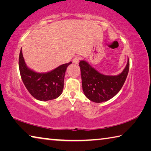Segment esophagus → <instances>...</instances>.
Wrapping results in <instances>:
<instances>
[{
    "instance_id": "34e87169",
    "label": "esophagus",
    "mask_w": 151,
    "mask_h": 151,
    "mask_svg": "<svg viewBox=\"0 0 151 151\" xmlns=\"http://www.w3.org/2000/svg\"><path fill=\"white\" fill-rule=\"evenodd\" d=\"M79 60H80V57H75V58L73 59V62L75 64H78L79 63Z\"/></svg>"
}]
</instances>
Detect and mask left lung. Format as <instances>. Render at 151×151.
Masks as SVG:
<instances>
[{
    "mask_svg": "<svg viewBox=\"0 0 151 151\" xmlns=\"http://www.w3.org/2000/svg\"><path fill=\"white\" fill-rule=\"evenodd\" d=\"M82 86L85 95L94 103H103L114 97L123 86L129 70V59L123 71L118 75H105L86 62L81 60Z\"/></svg>",
    "mask_w": 151,
    "mask_h": 151,
    "instance_id": "obj_1",
    "label": "left lung"
}]
</instances>
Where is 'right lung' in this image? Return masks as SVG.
Listing matches in <instances>:
<instances>
[{
  "label": "right lung",
  "instance_id": "right-lung-1",
  "mask_svg": "<svg viewBox=\"0 0 151 151\" xmlns=\"http://www.w3.org/2000/svg\"><path fill=\"white\" fill-rule=\"evenodd\" d=\"M71 63L63 64L50 72L39 73L27 67L22 50L19 55V66L22 82L30 94L41 101L55 99L62 94L66 70Z\"/></svg>",
  "mask_w": 151,
  "mask_h": 151
}]
</instances>
